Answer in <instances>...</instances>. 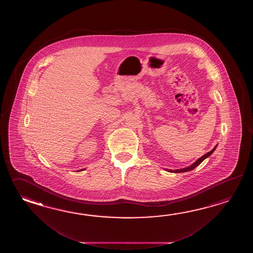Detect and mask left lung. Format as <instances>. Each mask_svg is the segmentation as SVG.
<instances>
[{
  "mask_svg": "<svg viewBox=\"0 0 253 253\" xmlns=\"http://www.w3.org/2000/svg\"><path fill=\"white\" fill-rule=\"evenodd\" d=\"M216 147H217V145H215L214 148L212 149V150H211L210 152H208L207 154H205V156H202V157H200L198 160H196V162H194V164L192 165V166H190V167H186V168H183V169H178V170H169V169H167V171L170 172H188V171H192L193 169H194L195 167H198L200 164L202 163V162L205 160V158H207L208 156H210L213 152H214L215 149H216Z\"/></svg>",
  "mask_w": 253,
  "mask_h": 253,
  "instance_id": "left-lung-1",
  "label": "left lung"
}]
</instances>
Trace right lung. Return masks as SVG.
Listing matches in <instances>:
<instances>
[{
    "label": "right lung",
    "mask_w": 253,
    "mask_h": 253,
    "mask_svg": "<svg viewBox=\"0 0 253 253\" xmlns=\"http://www.w3.org/2000/svg\"><path fill=\"white\" fill-rule=\"evenodd\" d=\"M82 170H84V169H81V170H80V171H82Z\"/></svg>",
    "instance_id": "obj_1"
}]
</instances>
